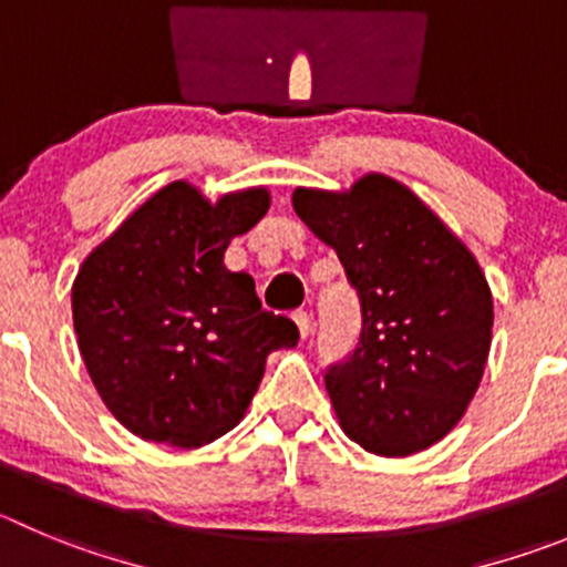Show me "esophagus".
<instances>
[{
  "label": "esophagus",
  "instance_id": "esophagus-1",
  "mask_svg": "<svg viewBox=\"0 0 567 567\" xmlns=\"http://www.w3.org/2000/svg\"><path fill=\"white\" fill-rule=\"evenodd\" d=\"M293 321H296V327H299V336L308 338L310 336V313H308V310H296Z\"/></svg>",
  "mask_w": 567,
  "mask_h": 567
}]
</instances>
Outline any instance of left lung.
<instances>
[{"mask_svg": "<svg viewBox=\"0 0 567 567\" xmlns=\"http://www.w3.org/2000/svg\"><path fill=\"white\" fill-rule=\"evenodd\" d=\"M293 209L361 299V338L327 369L343 433L411 456L456 427L484 374L492 293L470 248L405 184L369 173L343 193L299 187Z\"/></svg>", "mask_w": 567, "mask_h": 567, "instance_id": "1", "label": "left lung"}]
</instances>
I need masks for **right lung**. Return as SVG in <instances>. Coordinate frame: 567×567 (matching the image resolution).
Instances as JSON below:
<instances>
[{
	"mask_svg": "<svg viewBox=\"0 0 567 567\" xmlns=\"http://www.w3.org/2000/svg\"><path fill=\"white\" fill-rule=\"evenodd\" d=\"M271 206L266 187L212 204L187 182L158 189L100 243L72 285L78 347L105 409L131 433L200 447L237 425L266 358L299 330L262 310L224 266L231 237Z\"/></svg>",
	"mask_w": 567,
	"mask_h": 567,
	"instance_id": "1",
	"label": "right lung"
}]
</instances>
